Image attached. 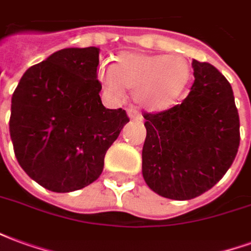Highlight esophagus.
<instances>
[{
	"label": "esophagus",
	"instance_id": "1",
	"mask_svg": "<svg viewBox=\"0 0 251 251\" xmlns=\"http://www.w3.org/2000/svg\"><path fill=\"white\" fill-rule=\"evenodd\" d=\"M127 115L130 120H141V114L136 109H127Z\"/></svg>",
	"mask_w": 251,
	"mask_h": 251
}]
</instances>
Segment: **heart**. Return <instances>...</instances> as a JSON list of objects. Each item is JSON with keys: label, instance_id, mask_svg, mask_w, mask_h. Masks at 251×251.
<instances>
[{"label": "heart", "instance_id": "obj_1", "mask_svg": "<svg viewBox=\"0 0 251 251\" xmlns=\"http://www.w3.org/2000/svg\"><path fill=\"white\" fill-rule=\"evenodd\" d=\"M191 76L188 60L181 55H148L122 52L114 64H100L98 79L113 97L124 87L133 90V99L148 110H164L176 103Z\"/></svg>", "mask_w": 251, "mask_h": 251}]
</instances>
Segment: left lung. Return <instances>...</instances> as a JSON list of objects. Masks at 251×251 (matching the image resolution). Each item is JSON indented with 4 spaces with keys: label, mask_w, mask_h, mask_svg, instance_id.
Instances as JSON below:
<instances>
[{
    "label": "left lung",
    "mask_w": 251,
    "mask_h": 251,
    "mask_svg": "<svg viewBox=\"0 0 251 251\" xmlns=\"http://www.w3.org/2000/svg\"><path fill=\"white\" fill-rule=\"evenodd\" d=\"M195 82L180 104L145 113L142 176L164 198L189 200L225 176L239 147L232 88L210 63L192 60Z\"/></svg>",
    "instance_id": "1"
}]
</instances>
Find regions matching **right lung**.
<instances>
[{
    "instance_id": "right-lung-1",
    "label": "right lung",
    "mask_w": 251,
    "mask_h": 251,
    "mask_svg": "<svg viewBox=\"0 0 251 251\" xmlns=\"http://www.w3.org/2000/svg\"><path fill=\"white\" fill-rule=\"evenodd\" d=\"M99 48H64L28 68L12 97L9 131L17 161L53 192H72L102 174L104 154L129 122L99 93Z\"/></svg>"
}]
</instances>
